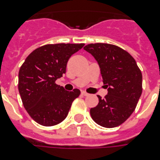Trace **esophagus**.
<instances>
[{"mask_svg": "<svg viewBox=\"0 0 160 160\" xmlns=\"http://www.w3.org/2000/svg\"><path fill=\"white\" fill-rule=\"evenodd\" d=\"M81 94H82V95H84V96H88V95H89V94H88L87 92H85V91H81Z\"/></svg>", "mask_w": 160, "mask_h": 160, "instance_id": "esophagus-1", "label": "esophagus"}]
</instances>
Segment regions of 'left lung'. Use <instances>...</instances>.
Segmentation results:
<instances>
[{"mask_svg":"<svg viewBox=\"0 0 160 160\" xmlns=\"http://www.w3.org/2000/svg\"><path fill=\"white\" fill-rule=\"evenodd\" d=\"M97 60L103 82L108 88L104 99L90 109L95 123L105 128L123 124L132 114L142 94V73L133 56L119 46L106 43L84 47Z\"/></svg>","mask_w":160,"mask_h":160,"instance_id":"1","label":"left lung"}]
</instances>
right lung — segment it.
I'll return each mask as SVG.
<instances>
[{
  "label": "right lung",
  "instance_id": "obj_1",
  "mask_svg": "<svg viewBox=\"0 0 160 160\" xmlns=\"http://www.w3.org/2000/svg\"><path fill=\"white\" fill-rule=\"evenodd\" d=\"M85 44H49L36 49L19 70L18 90L30 116L43 126H53L66 118L80 91L65 90L55 84L66 71L73 54Z\"/></svg>",
  "mask_w": 160,
  "mask_h": 160
}]
</instances>
